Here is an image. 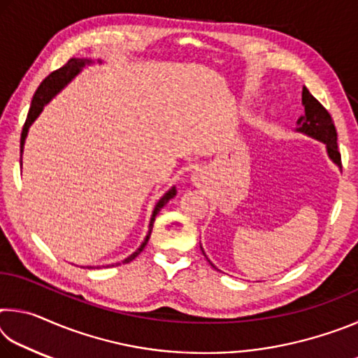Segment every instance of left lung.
<instances>
[{"label": "left lung", "mask_w": 358, "mask_h": 358, "mask_svg": "<svg viewBox=\"0 0 358 358\" xmlns=\"http://www.w3.org/2000/svg\"><path fill=\"white\" fill-rule=\"evenodd\" d=\"M301 104L305 107V113L296 120L295 131L301 132V134H305L311 138H316L319 142H322L327 148V155H329L330 159L335 162L339 169H341V155H339L338 151L336 129H335V124H333L330 113L325 110V107L320 104V102L314 98L310 92H308L306 87H303V92H301ZM201 250L203 252V256L207 257V254H205L202 246Z\"/></svg>", "instance_id": "left-lung-1"}]
</instances>
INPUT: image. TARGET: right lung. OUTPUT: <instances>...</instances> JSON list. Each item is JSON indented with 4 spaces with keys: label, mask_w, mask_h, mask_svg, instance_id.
<instances>
[{
    "label": "right lung",
    "mask_w": 358,
    "mask_h": 358,
    "mask_svg": "<svg viewBox=\"0 0 358 358\" xmlns=\"http://www.w3.org/2000/svg\"><path fill=\"white\" fill-rule=\"evenodd\" d=\"M94 62L93 59H88V58H71L68 63H66L63 68H59L57 71H53L50 76L44 78V82H42L39 85L38 92L34 93L33 96V101H31V107H29V112H28V117H27V121H25V126H23V131H22V137H20V155H23V147H25V141H27V136H28V129L29 126H31L34 123V120L39 117L41 112L44 110V106H47L48 102H50L55 96L62 92V90L68 85L72 78H74L77 74H80L82 69L85 68V66H90L93 64ZM98 63L101 64L102 59H98ZM175 196H177V189H175V186H172L171 189H169L164 196H162L159 201H157V203L155 205V210L153 213H151V217H150V226H148V234L147 237H145V240L142 241V245L137 248V250L131 254V256H128L126 259L121 260V262H117L115 265H120V264H129L131 260H134L138 254H141L143 251L145 245L148 243L150 240V235H151V229H153V222L156 220V215L159 213L161 208L164 207V205L171 201V199H173ZM108 266V265H107ZM90 268H93V266H90Z\"/></svg>",
    "instance_id": "obj_1"
}]
</instances>
